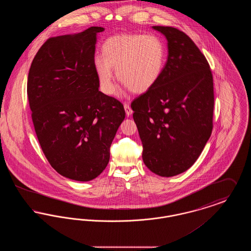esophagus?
<instances>
[{
    "instance_id": "34e87169",
    "label": "esophagus",
    "mask_w": 251,
    "mask_h": 251,
    "mask_svg": "<svg viewBox=\"0 0 251 251\" xmlns=\"http://www.w3.org/2000/svg\"><path fill=\"white\" fill-rule=\"evenodd\" d=\"M124 109H125V112H126V115L127 117H130L131 114H132V110L130 107V105L128 103H124Z\"/></svg>"
}]
</instances>
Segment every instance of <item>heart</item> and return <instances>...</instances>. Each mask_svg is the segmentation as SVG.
Masks as SVG:
<instances>
[{"instance_id":"1","label":"heart","mask_w":251,"mask_h":251,"mask_svg":"<svg viewBox=\"0 0 251 251\" xmlns=\"http://www.w3.org/2000/svg\"><path fill=\"white\" fill-rule=\"evenodd\" d=\"M103 56L94 61L102 90L115 92L114 73L131 92L142 94L159 81L166 63V48L154 35L121 34L110 36L102 44Z\"/></svg>"}]
</instances>
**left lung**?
Wrapping results in <instances>:
<instances>
[{"mask_svg":"<svg viewBox=\"0 0 251 251\" xmlns=\"http://www.w3.org/2000/svg\"><path fill=\"white\" fill-rule=\"evenodd\" d=\"M167 40L168 55L157 84L131 102L144 163L162 177L194 165L213 131L214 83L210 65L179 29L152 26Z\"/></svg>","mask_w":251,"mask_h":251,"instance_id":"obj_1","label":"left lung"}]
</instances>
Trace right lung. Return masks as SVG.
Instances as JSON below:
<instances>
[{"mask_svg":"<svg viewBox=\"0 0 251 251\" xmlns=\"http://www.w3.org/2000/svg\"><path fill=\"white\" fill-rule=\"evenodd\" d=\"M50 37L36 52L27 95L38 142L50 165L69 179L88 181L107 167L110 147L125 119L122 103L99 91L97 34Z\"/></svg>","mask_w":251,"mask_h":251,"instance_id":"add662e5","label":"right lung"}]
</instances>
